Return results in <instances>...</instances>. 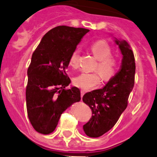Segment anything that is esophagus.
<instances>
[{
	"label": "esophagus",
	"mask_w": 157,
	"mask_h": 157,
	"mask_svg": "<svg viewBox=\"0 0 157 157\" xmlns=\"http://www.w3.org/2000/svg\"><path fill=\"white\" fill-rule=\"evenodd\" d=\"M84 94H85V91H84V90H80V96H81V98H83V95H84Z\"/></svg>",
	"instance_id": "esophagus-1"
}]
</instances>
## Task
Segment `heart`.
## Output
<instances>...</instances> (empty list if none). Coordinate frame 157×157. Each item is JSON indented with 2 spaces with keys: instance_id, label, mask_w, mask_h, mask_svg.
<instances>
[{
  "instance_id": "b5f03b06",
  "label": "heart",
  "mask_w": 157,
  "mask_h": 157,
  "mask_svg": "<svg viewBox=\"0 0 157 157\" xmlns=\"http://www.w3.org/2000/svg\"><path fill=\"white\" fill-rule=\"evenodd\" d=\"M90 50L98 63L95 70L99 73H82L74 79V84L83 90H90L97 87L100 83L101 77L108 81L115 77L118 68V59L112 55V49L105 40H99L93 43ZM80 49H76L70 57V65L72 68H77L80 58Z\"/></svg>"
}]
</instances>
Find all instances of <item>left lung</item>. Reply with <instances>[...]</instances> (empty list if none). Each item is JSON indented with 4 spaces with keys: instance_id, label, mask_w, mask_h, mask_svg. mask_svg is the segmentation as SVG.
Returning <instances> with one entry per match:
<instances>
[{
    "instance_id": "1",
    "label": "left lung",
    "mask_w": 157,
    "mask_h": 157,
    "mask_svg": "<svg viewBox=\"0 0 157 157\" xmlns=\"http://www.w3.org/2000/svg\"><path fill=\"white\" fill-rule=\"evenodd\" d=\"M115 42L123 56L121 69L105 87L86 93L83 97V101L92 112L91 118L83 126V131L92 138L100 137L113 128L128 106V97L134 87V54L125 41Z\"/></svg>"
}]
</instances>
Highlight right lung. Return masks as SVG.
<instances>
[{
	"instance_id": "obj_1",
	"label": "right lung",
	"mask_w": 157,
	"mask_h": 157,
	"mask_svg": "<svg viewBox=\"0 0 157 157\" xmlns=\"http://www.w3.org/2000/svg\"><path fill=\"white\" fill-rule=\"evenodd\" d=\"M88 29L60 25L43 36L28 68L26 107L29 119L38 132L50 134L60 115L72 104L80 101L77 87L66 89L70 79L66 69L70 57Z\"/></svg>"
}]
</instances>
